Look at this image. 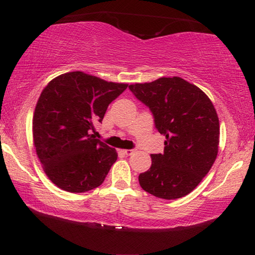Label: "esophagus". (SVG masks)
Masks as SVG:
<instances>
[{
  "label": "esophagus",
  "mask_w": 255,
  "mask_h": 255,
  "mask_svg": "<svg viewBox=\"0 0 255 255\" xmlns=\"http://www.w3.org/2000/svg\"><path fill=\"white\" fill-rule=\"evenodd\" d=\"M120 152H122L123 154L127 155V156H129V155H131L136 152V149H120Z\"/></svg>",
  "instance_id": "34e87169"
}]
</instances>
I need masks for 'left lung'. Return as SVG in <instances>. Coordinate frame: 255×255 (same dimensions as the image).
<instances>
[{
	"instance_id": "left-lung-1",
	"label": "left lung",
	"mask_w": 255,
	"mask_h": 255,
	"mask_svg": "<svg viewBox=\"0 0 255 255\" xmlns=\"http://www.w3.org/2000/svg\"><path fill=\"white\" fill-rule=\"evenodd\" d=\"M129 90L149 108L155 128L165 136L164 153L150 155L149 170L138 176L140 187L166 200L187 196L217 157L219 120L213 102L178 76L135 83Z\"/></svg>"
}]
</instances>
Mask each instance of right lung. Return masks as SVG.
<instances>
[{
  "label": "right lung",
  "mask_w": 255,
  "mask_h": 255,
  "mask_svg": "<svg viewBox=\"0 0 255 255\" xmlns=\"http://www.w3.org/2000/svg\"><path fill=\"white\" fill-rule=\"evenodd\" d=\"M127 86L76 71L55 77L42 90L32 119L33 144L58 188L80 193L105 181L118 154L92 132Z\"/></svg>",
  "instance_id": "obj_1"
}]
</instances>
